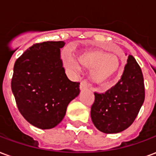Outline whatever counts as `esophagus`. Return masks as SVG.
Segmentation results:
<instances>
[{
	"label": "esophagus",
	"instance_id": "1",
	"mask_svg": "<svg viewBox=\"0 0 156 156\" xmlns=\"http://www.w3.org/2000/svg\"><path fill=\"white\" fill-rule=\"evenodd\" d=\"M79 88H80V90H85V89H87L88 88V84H87V83L85 81H82L80 83V86H79Z\"/></svg>",
	"mask_w": 156,
	"mask_h": 156
}]
</instances>
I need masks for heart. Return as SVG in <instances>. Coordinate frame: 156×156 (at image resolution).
I'll return each instance as SVG.
<instances>
[{
	"mask_svg": "<svg viewBox=\"0 0 156 156\" xmlns=\"http://www.w3.org/2000/svg\"><path fill=\"white\" fill-rule=\"evenodd\" d=\"M78 62L83 68L91 70L92 82L99 88H106L119 73L121 64L116 56L98 49L82 51L78 56ZM68 68L75 69V64L68 60Z\"/></svg>",
	"mask_w": 156,
	"mask_h": 156,
	"instance_id": "heart-1",
	"label": "heart"
}]
</instances>
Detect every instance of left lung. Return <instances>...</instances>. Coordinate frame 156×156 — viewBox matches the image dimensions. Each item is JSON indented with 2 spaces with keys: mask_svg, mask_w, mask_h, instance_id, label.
<instances>
[{
  "mask_svg": "<svg viewBox=\"0 0 156 156\" xmlns=\"http://www.w3.org/2000/svg\"><path fill=\"white\" fill-rule=\"evenodd\" d=\"M91 107L94 126L105 134H116L133 124L144 101V78L136 60L128 56L119 81L105 94L95 93Z\"/></svg>",
  "mask_w": 156,
  "mask_h": 156,
  "instance_id": "obj_1",
  "label": "left lung"
}]
</instances>
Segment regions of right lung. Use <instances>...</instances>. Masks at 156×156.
I'll use <instances>...</instances> for the list:
<instances>
[{"mask_svg":"<svg viewBox=\"0 0 156 156\" xmlns=\"http://www.w3.org/2000/svg\"><path fill=\"white\" fill-rule=\"evenodd\" d=\"M64 45L62 41L32 45L13 68L12 90L19 111L41 129L56 127L80 93L79 83L70 81L65 73L60 50Z\"/></svg>","mask_w":156,"mask_h":156,"instance_id":"1","label":"right lung"}]
</instances>
